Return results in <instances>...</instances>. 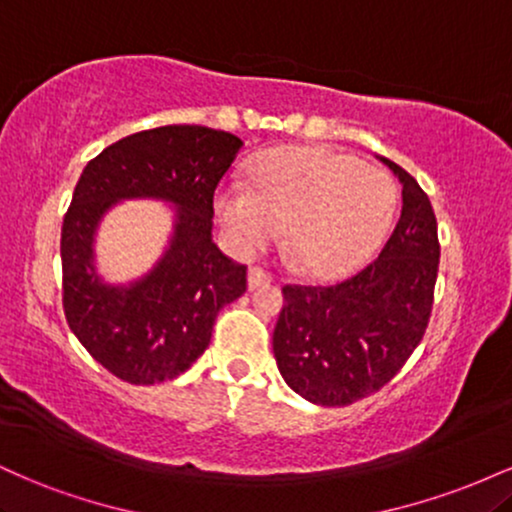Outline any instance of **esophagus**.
Returning a JSON list of instances; mask_svg holds the SVG:
<instances>
[{
	"mask_svg": "<svg viewBox=\"0 0 512 512\" xmlns=\"http://www.w3.org/2000/svg\"><path fill=\"white\" fill-rule=\"evenodd\" d=\"M272 274H267L260 267H252L248 272V286L250 289H260V286H269L272 284Z\"/></svg>",
	"mask_w": 512,
	"mask_h": 512,
	"instance_id": "obj_1",
	"label": "esophagus"
}]
</instances>
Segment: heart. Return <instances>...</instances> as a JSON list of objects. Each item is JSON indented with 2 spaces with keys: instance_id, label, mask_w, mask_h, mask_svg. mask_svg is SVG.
<instances>
[{
  "instance_id": "b5f03b06",
  "label": "heart",
  "mask_w": 512,
  "mask_h": 512,
  "mask_svg": "<svg viewBox=\"0 0 512 512\" xmlns=\"http://www.w3.org/2000/svg\"><path fill=\"white\" fill-rule=\"evenodd\" d=\"M397 192L383 170L320 146H291L262 156L250 185L226 182L214 209L223 236L238 255H252L281 233L298 272H346L380 243Z\"/></svg>"
}]
</instances>
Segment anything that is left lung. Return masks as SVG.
<instances>
[{"label":"left lung","instance_id":"obj_1","mask_svg":"<svg viewBox=\"0 0 512 512\" xmlns=\"http://www.w3.org/2000/svg\"><path fill=\"white\" fill-rule=\"evenodd\" d=\"M402 214L390 240L361 272L332 286H284L274 358L293 392L346 407L390 383L424 339L438 276V223L431 199L404 168Z\"/></svg>","mask_w":512,"mask_h":512}]
</instances>
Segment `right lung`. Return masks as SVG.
I'll return each mask as SVG.
<instances>
[{
  "label": "right lung",
  "mask_w": 512,
  "mask_h": 512,
  "mask_svg": "<svg viewBox=\"0 0 512 512\" xmlns=\"http://www.w3.org/2000/svg\"><path fill=\"white\" fill-rule=\"evenodd\" d=\"M243 142L231 132L168 125L120 139L93 158L62 223V303L69 330L110 373L154 385L185 373L211 342L216 315L248 289L245 264L211 240L214 190ZM125 198L174 204V233L154 268L108 285L95 267V231Z\"/></svg>",
  "instance_id": "right-lung-1"
}]
</instances>
